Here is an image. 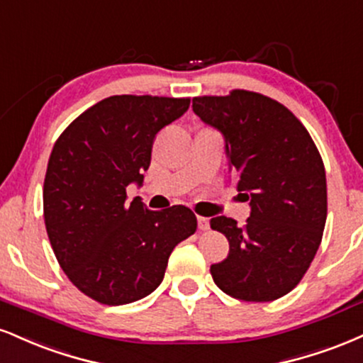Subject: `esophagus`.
I'll return each mask as SVG.
<instances>
[{
	"label": "esophagus",
	"instance_id": "34e87169",
	"mask_svg": "<svg viewBox=\"0 0 363 363\" xmlns=\"http://www.w3.org/2000/svg\"><path fill=\"white\" fill-rule=\"evenodd\" d=\"M197 220H199V229L200 231H207L208 228H211V223H208V219L207 217H197Z\"/></svg>",
	"mask_w": 363,
	"mask_h": 363
}]
</instances>
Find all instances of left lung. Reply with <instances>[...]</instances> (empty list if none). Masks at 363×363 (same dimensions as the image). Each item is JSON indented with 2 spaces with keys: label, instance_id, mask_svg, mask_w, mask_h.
<instances>
[{
  "label": "left lung",
  "instance_id": "1",
  "mask_svg": "<svg viewBox=\"0 0 363 363\" xmlns=\"http://www.w3.org/2000/svg\"><path fill=\"white\" fill-rule=\"evenodd\" d=\"M191 108L223 134L234 186L251 207L245 225L211 220L229 241L212 279L236 299H279L301 282L325 231L326 173L316 144L291 110L259 93L199 96Z\"/></svg>",
  "mask_w": 363,
  "mask_h": 363
}]
</instances>
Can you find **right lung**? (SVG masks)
Wrapping results in <instances>:
<instances>
[{"label":"right lung","instance_id":"add662e5","mask_svg":"<svg viewBox=\"0 0 363 363\" xmlns=\"http://www.w3.org/2000/svg\"><path fill=\"white\" fill-rule=\"evenodd\" d=\"M190 98L117 95L83 112L55 140L44 182L47 236L81 292L106 306L146 297L163 282L178 242L197 229L190 208L149 211L140 186L157 132L189 110Z\"/></svg>","mask_w":363,"mask_h":363}]
</instances>
